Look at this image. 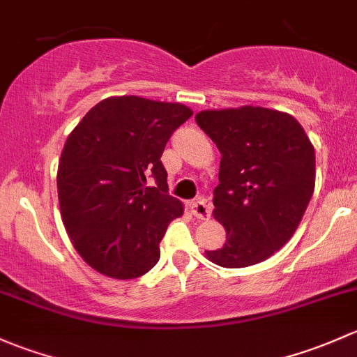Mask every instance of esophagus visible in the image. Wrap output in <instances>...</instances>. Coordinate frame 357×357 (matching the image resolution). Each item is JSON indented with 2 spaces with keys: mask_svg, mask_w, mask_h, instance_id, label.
Returning <instances> with one entry per match:
<instances>
[{
  "mask_svg": "<svg viewBox=\"0 0 357 357\" xmlns=\"http://www.w3.org/2000/svg\"><path fill=\"white\" fill-rule=\"evenodd\" d=\"M190 208H191V212H193V215L200 220H207L210 217V213H212V207H210V205L207 204V200L202 197L198 198V200L191 202Z\"/></svg>",
  "mask_w": 357,
  "mask_h": 357,
  "instance_id": "esophagus-1",
  "label": "esophagus"
}]
</instances>
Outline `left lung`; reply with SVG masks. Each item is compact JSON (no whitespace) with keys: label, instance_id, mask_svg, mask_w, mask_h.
<instances>
[{"label":"left lung","instance_id":"8db88e82","mask_svg":"<svg viewBox=\"0 0 357 357\" xmlns=\"http://www.w3.org/2000/svg\"><path fill=\"white\" fill-rule=\"evenodd\" d=\"M197 125L219 149L213 217L226 243L207 258L226 268L260 264L294 234L314 190V149L287 112L267 107L202 111Z\"/></svg>","mask_w":357,"mask_h":357}]
</instances>
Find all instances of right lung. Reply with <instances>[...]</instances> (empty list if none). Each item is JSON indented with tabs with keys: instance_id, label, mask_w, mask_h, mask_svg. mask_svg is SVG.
<instances>
[{
	"instance_id": "1",
	"label": "right lung",
	"mask_w": 357,
	"mask_h": 357,
	"mask_svg": "<svg viewBox=\"0 0 357 357\" xmlns=\"http://www.w3.org/2000/svg\"><path fill=\"white\" fill-rule=\"evenodd\" d=\"M193 111L137 96L100 100L66 138L58 166L61 219L75 250L97 272L147 273L181 202L167 195L164 147ZM152 177L155 187H145Z\"/></svg>"
}]
</instances>
